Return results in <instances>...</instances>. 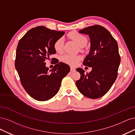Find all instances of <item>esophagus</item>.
Wrapping results in <instances>:
<instances>
[{
	"instance_id": "esophagus-1",
	"label": "esophagus",
	"mask_w": 135,
	"mask_h": 135,
	"mask_svg": "<svg viewBox=\"0 0 135 135\" xmlns=\"http://www.w3.org/2000/svg\"><path fill=\"white\" fill-rule=\"evenodd\" d=\"M75 70H76V69H75V68H73V67H71V68H70V71H71V72H74V71H75Z\"/></svg>"
}]
</instances>
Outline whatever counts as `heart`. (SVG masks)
<instances>
[{"label":"heart","instance_id":"heart-1","mask_svg":"<svg viewBox=\"0 0 135 135\" xmlns=\"http://www.w3.org/2000/svg\"><path fill=\"white\" fill-rule=\"evenodd\" d=\"M69 35L80 47H84L87 43V39L86 37L83 35L79 33V32L73 31L71 32ZM54 47L55 50L57 52H62L64 49L63 39L60 38L56 40ZM80 60V57L79 56L73 55H66L64 56L61 59L63 62L70 65L71 66H75L78 64Z\"/></svg>","mask_w":135,"mask_h":135}]
</instances>
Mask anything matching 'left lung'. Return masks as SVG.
I'll return each instance as SVG.
<instances>
[{
	"mask_svg": "<svg viewBox=\"0 0 135 135\" xmlns=\"http://www.w3.org/2000/svg\"><path fill=\"white\" fill-rule=\"evenodd\" d=\"M79 32L90 38V52L83 64L92 69L86 74L83 69H76L80 74L79 80L76 81V87L85 96L99 99L109 91L117 78L120 62L118 43L107 28L101 25L88 26Z\"/></svg>",
	"mask_w": 135,
	"mask_h": 135,
	"instance_id": "1",
	"label": "left lung"
}]
</instances>
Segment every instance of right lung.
<instances>
[{"instance_id":"1","label":"right lung","mask_w":135,"mask_h":135,"mask_svg":"<svg viewBox=\"0 0 135 135\" xmlns=\"http://www.w3.org/2000/svg\"><path fill=\"white\" fill-rule=\"evenodd\" d=\"M57 31L40 26L32 28L18 42L15 68L26 92L34 99L44 101L51 99L59 91L61 81L70 70L68 65L54 60L52 70L46 66V60L56 54L54 45L64 35Z\"/></svg>"}]
</instances>
